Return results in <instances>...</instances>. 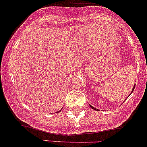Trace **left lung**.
Here are the masks:
<instances>
[{"mask_svg": "<svg viewBox=\"0 0 147 147\" xmlns=\"http://www.w3.org/2000/svg\"><path fill=\"white\" fill-rule=\"evenodd\" d=\"M134 87H135V84H134V88H133V89H132V92H133V90H134ZM90 107H91V108L94 109V110H98V109H96V108H94V107H92L91 105H90Z\"/></svg>", "mask_w": 147, "mask_h": 147, "instance_id": "obj_1", "label": "left lung"}]
</instances>
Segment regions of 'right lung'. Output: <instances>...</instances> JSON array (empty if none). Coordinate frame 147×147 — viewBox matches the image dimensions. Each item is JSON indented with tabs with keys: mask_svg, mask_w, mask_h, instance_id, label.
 <instances>
[{
	"mask_svg": "<svg viewBox=\"0 0 147 147\" xmlns=\"http://www.w3.org/2000/svg\"><path fill=\"white\" fill-rule=\"evenodd\" d=\"M60 111H61V110H59V112H60ZM59 112H57V113H59Z\"/></svg>",
	"mask_w": 147,
	"mask_h": 147,
	"instance_id": "obj_1",
	"label": "right lung"
}]
</instances>
